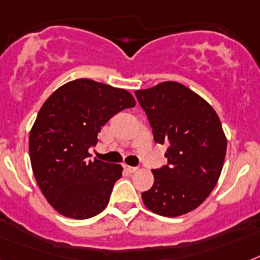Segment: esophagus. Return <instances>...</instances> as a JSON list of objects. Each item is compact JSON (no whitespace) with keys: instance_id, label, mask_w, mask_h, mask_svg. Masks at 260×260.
Here are the masks:
<instances>
[{"instance_id":"1","label":"esophagus","mask_w":260,"mask_h":260,"mask_svg":"<svg viewBox=\"0 0 260 260\" xmlns=\"http://www.w3.org/2000/svg\"><path fill=\"white\" fill-rule=\"evenodd\" d=\"M124 169H125L126 172H129V173H135V172H137L136 167H129V165H124Z\"/></svg>"}]
</instances>
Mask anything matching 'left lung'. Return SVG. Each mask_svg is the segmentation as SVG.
<instances>
[{
    "instance_id": "obj_1",
    "label": "left lung",
    "mask_w": 260,
    "mask_h": 260,
    "mask_svg": "<svg viewBox=\"0 0 260 260\" xmlns=\"http://www.w3.org/2000/svg\"><path fill=\"white\" fill-rule=\"evenodd\" d=\"M158 144H168V165L153 169L154 184L141 194L158 215L178 217L197 209L214 189L228 140L221 120L205 99L177 82L137 89Z\"/></svg>"
}]
</instances>
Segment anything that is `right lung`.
<instances>
[{"instance_id":"1","label":"right lung","mask_w":260,"mask_h":260,"mask_svg":"<svg viewBox=\"0 0 260 260\" xmlns=\"http://www.w3.org/2000/svg\"><path fill=\"white\" fill-rule=\"evenodd\" d=\"M128 91L91 79H76L54 91L39 110L29 136L34 177L49 204L74 219L106 209L123 167L89 160L102 126L135 107Z\"/></svg>"}]
</instances>
